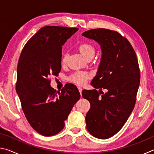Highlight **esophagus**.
Masks as SVG:
<instances>
[{
  "mask_svg": "<svg viewBox=\"0 0 154 154\" xmlns=\"http://www.w3.org/2000/svg\"><path fill=\"white\" fill-rule=\"evenodd\" d=\"M78 90H79V92H80V94H81V96H82V90H83L82 88L79 87V88H78Z\"/></svg>",
  "mask_w": 154,
  "mask_h": 154,
  "instance_id": "esophagus-1",
  "label": "esophagus"
}]
</instances>
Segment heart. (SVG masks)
Here are the masks:
<instances>
[{"instance_id": "obj_1", "label": "heart", "mask_w": 154, "mask_h": 154, "mask_svg": "<svg viewBox=\"0 0 154 154\" xmlns=\"http://www.w3.org/2000/svg\"><path fill=\"white\" fill-rule=\"evenodd\" d=\"M79 49L81 54L85 58H88L90 56H94L95 53V49L94 46L89 43H84L81 44L79 46ZM66 56H64L62 59V62H66ZM89 77V74L86 72L77 71L72 74L69 77V79L71 82L76 83L78 85H82L85 82L88 78Z\"/></svg>"}]
</instances>
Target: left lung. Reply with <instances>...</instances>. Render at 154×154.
Segmentation results:
<instances>
[{
  "label": "left lung",
  "mask_w": 154,
  "mask_h": 154,
  "mask_svg": "<svg viewBox=\"0 0 154 154\" xmlns=\"http://www.w3.org/2000/svg\"><path fill=\"white\" fill-rule=\"evenodd\" d=\"M82 36L97 42L102 51L91 82L94 89L82 91L83 98L90 103L87 129L96 138L106 139L118 133L133 111L140 84L139 63L131 44L116 31L97 28Z\"/></svg>",
  "instance_id": "obj_1"
}]
</instances>
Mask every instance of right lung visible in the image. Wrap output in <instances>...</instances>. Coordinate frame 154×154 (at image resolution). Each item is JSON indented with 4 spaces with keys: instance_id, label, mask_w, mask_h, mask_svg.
Here are the masks:
<instances>
[{
    "instance_id": "right-lung-1",
    "label": "right lung",
    "mask_w": 154,
    "mask_h": 154,
    "mask_svg": "<svg viewBox=\"0 0 154 154\" xmlns=\"http://www.w3.org/2000/svg\"><path fill=\"white\" fill-rule=\"evenodd\" d=\"M78 30L56 26L41 28L26 43L20 56L16 92L28 122L43 136H53L63 129L80 98L75 85L66 84L56 91L49 79L60 72L62 47Z\"/></svg>"
}]
</instances>
